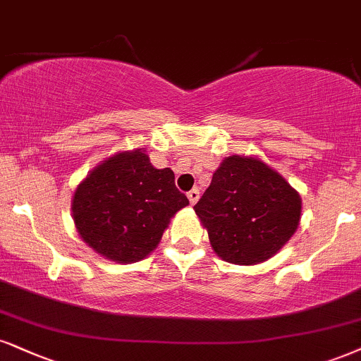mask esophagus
<instances>
[{"instance_id": "34e87169", "label": "esophagus", "mask_w": 361, "mask_h": 361, "mask_svg": "<svg viewBox=\"0 0 361 361\" xmlns=\"http://www.w3.org/2000/svg\"><path fill=\"white\" fill-rule=\"evenodd\" d=\"M188 199H189L190 206H194V204L199 201V189L195 188V189H192V190H189V192H188Z\"/></svg>"}]
</instances>
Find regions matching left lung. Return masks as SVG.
Here are the masks:
<instances>
[{"label":"left lung","mask_w":361,"mask_h":361,"mask_svg":"<svg viewBox=\"0 0 361 361\" xmlns=\"http://www.w3.org/2000/svg\"><path fill=\"white\" fill-rule=\"evenodd\" d=\"M194 211L221 259L251 266L268 261L293 238L301 219V197L261 159L229 155Z\"/></svg>","instance_id":"left-lung-1"}]
</instances>
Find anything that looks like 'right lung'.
Listing matches in <instances>:
<instances>
[{"label": "right lung", "instance_id": "obj_1", "mask_svg": "<svg viewBox=\"0 0 361 361\" xmlns=\"http://www.w3.org/2000/svg\"><path fill=\"white\" fill-rule=\"evenodd\" d=\"M188 204L171 169H155L144 149L120 150L77 185L72 217L97 255L130 264L157 247L169 222Z\"/></svg>", "mask_w": 361, "mask_h": 361}]
</instances>
